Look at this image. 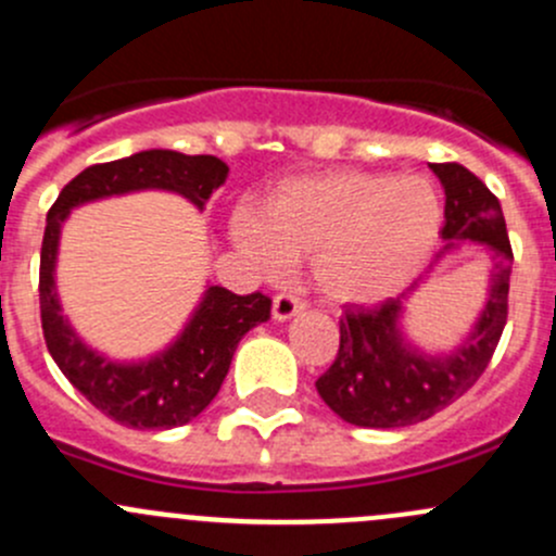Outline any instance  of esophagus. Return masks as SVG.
<instances>
[{"instance_id": "obj_1", "label": "esophagus", "mask_w": 556, "mask_h": 556, "mask_svg": "<svg viewBox=\"0 0 556 556\" xmlns=\"http://www.w3.org/2000/svg\"><path fill=\"white\" fill-rule=\"evenodd\" d=\"M299 312H304V304L290 293H279L271 304V314L277 323H288V319H293Z\"/></svg>"}]
</instances>
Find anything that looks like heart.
<instances>
[{"mask_svg": "<svg viewBox=\"0 0 556 556\" xmlns=\"http://www.w3.org/2000/svg\"><path fill=\"white\" fill-rule=\"evenodd\" d=\"M444 228V199L419 174L328 172L288 179L257 217L239 212L233 242L268 274L309 257L314 288L336 306L382 304L425 268Z\"/></svg>", "mask_w": 556, "mask_h": 556, "instance_id": "1", "label": "heart"}]
</instances>
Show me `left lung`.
I'll use <instances>...</instances> for the list:
<instances>
[{
  "instance_id": "8db88e82",
  "label": "left lung",
  "mask_w": 556,
  "mask_h": 556,
  "mask_svg": "<svg viewBox=\"0 0 556 556\" xmlns=\"http://www.w3.org/2000/svg\"><path fill=\"white\" fill-rule=\"evenodd\" d=\"M430 169L446 193V223L441 228L446 247L430 263V271L459 244L473 242L490 257L486 299L470 333L446 352L419 350L403 330L408 299L428 277L414 282L401 299L374 309L350 306L339 323V355L314 387L330 412L357 428H408L450 406L484 374L506 328L514 252L501 201L465 166L430 164Z\"/></svg>"
}]
</instances>
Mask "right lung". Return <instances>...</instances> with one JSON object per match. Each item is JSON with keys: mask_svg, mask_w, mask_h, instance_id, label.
I'll list each match as a JSON object with an SVG mask.
<instances>
[{"mask_svg": "<svg viewBox=\"0 0 556 556\" xmlns=\"http://www.w3.org/2000/svg\"><path fill=\"white\" fill-rule=\"evenodd\" d=\"M226 177L228 166L215 155L142 150L128 159L88 166L64 185L48 212L39 255L45 344L61 374L99 412L126 428L169 430L199 417L220 390L247 330L271 317V299L263 293L237 295L220 285H206L185 328L164 350L139 361H115L93 350L61 309L55 288L61 228L77 206L139 190L177 193L201 212Z\"/></svg>", "mask_w": 556, "mask_h": 556, "instance_id": "right-lung-1", "label": "right lung"}]
</instances>
